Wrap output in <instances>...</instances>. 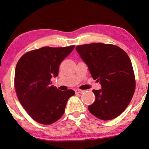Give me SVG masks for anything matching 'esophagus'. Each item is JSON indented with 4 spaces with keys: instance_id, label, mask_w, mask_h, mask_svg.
Masks as SVG:
<instances>
[{
    "instance_id": "esophagus-1",
    "label": "esophagus",
    "mask_w": 149,
    "mask_h": 149,
    "mask_svg": "<svg viewBox=\"0 0 149 149\" xmlns=\"http://www.w3.org/2000/svg\"><path fill=\"white\" fill-rule=\"evenodd\" d=\"M84 92V91L83 90H81V89H76V90H75V93H83Z\"/></svg>"
}]
</instances>
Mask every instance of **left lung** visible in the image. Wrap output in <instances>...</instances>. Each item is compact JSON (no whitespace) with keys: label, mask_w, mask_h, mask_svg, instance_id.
Wrapping results in <instances>:
<instances>
[{"label":"left lung","mask_w":149,"mask_h":149,"mask_svg":"<svg viewBox=\"0 0 149 149\" xmlns=\"http://www.w3.org/2000/svg\"><path fill=\"white\" fill-rule=\"evenodd\" d=\"M76 50L102 87L93 90L95 100L88 107L89 112L104 121L115 119L129 105L135 91L129 56L119 47L99 42L77 46Z\"/></svg>","instance_id":"1"}]
</instances>
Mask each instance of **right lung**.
<instances>
[{
	"mask_svg": "<svg viewBox=\"0 0 149 149\" xmlns=\"http://www.w3.org/2000/svg\"><path fill=\"white\" fill-rule=\"evenodd\" d=\"M74 46L44 47L24 54L15 71V88L18 99L30 117L38 123L50 125L60 119L72 89L60 91L51 85L58 75L59 66Z\"/></svg>",
	"mask_w": 149,
	"mask_h": 149,
	"instance_id": "obj_1",
	"label": "right lung"
}]
</instances>
